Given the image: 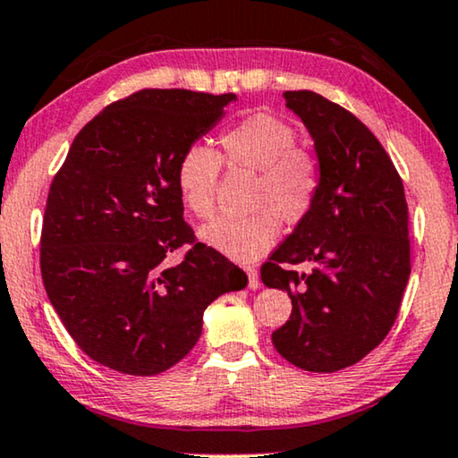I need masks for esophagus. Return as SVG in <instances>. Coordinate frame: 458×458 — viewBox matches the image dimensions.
<instances>
[{
	"label": "esophagus",
	"instance_id": "1",
	"mask_svg": "<svg viewBox=\"0 0 458 458\" xmlns=\"http://www.w3.org/2000/svg\"><path fill=\"white\" fill-rule=\"evenodd\" d=\"M244 271H247L249 276V288L250 290H259L261 288V282H259V273L255 267H244Z\"/></svg>",
	"mask_w": 458,
	"mask_h": 458
}]
</instances>
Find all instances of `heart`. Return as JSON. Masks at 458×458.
I'll list each match as a JSON object with an SVG mask.
<instances>
[{
  "label": "heart",
  "mask_w": 458,
  "mask_h": 458,
  "mask_svg": "<svg viewBox=\"0 0 458 458\" xmlns=\"http://www.w3.org/2000/svg\"><path fill=\"white\" fill-rule=\"evenodd\" d=\"M224 158L234 166L257 170L252 208L244 217H217L199 230L201 242L236 263L263 257L279 236V217L296 222L309 214L318 193V166L296 148V133L271 114L257 113L220 135ZM220 156L203 143H191L179 156L174 182L181 201L197 217L214 211ZM272 208L269 210L268 208Z\"/></svg>",
  "instance_id": "heart-1"
}]
</instances>
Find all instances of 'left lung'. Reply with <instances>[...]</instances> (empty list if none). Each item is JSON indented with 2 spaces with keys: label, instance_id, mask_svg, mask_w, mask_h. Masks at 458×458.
<instances>
[{
  "label": "left lung",
  "instance_id": "obj_1",
  "mask_svg": "<svg viewBox=\"0 0 458 458\" xmlns=\"http://www.w3.org/2000/svg\"><path fill=\"white\" fill-rule=\"evenodd\" d=\"M284 98L315 141L320 182L309 214L261 267V282L292 298L290 320L271 341L302 370L335 372L368 356L397 318L411 273L405 191L350 111L309 90ZM284 262H306L311 273Z\"/></svg>",
  "mask_w": 458,
  "mask_h": 458
}]
</instances>
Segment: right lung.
<instances>
[{"instance_id": "obj_1", "label": "right lung", "mask_w": 458, "mask_h": 458, "mask_svg": "<svg viewBox=\"0 0 458 458\" xmlns=\"http://www.w3.org/2000/svg\"><path fill=\"white\" fill-rule=\"evenodd\" d=\"M236 94L141 90L100 111L73 140L47 197L40 273L53 309L86 356L152 377L199 341L203 312L249 277L195 242L174 168ZM191 249L179 266L167 257Z\"/></svg>"}]
</instances>
